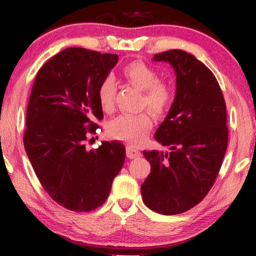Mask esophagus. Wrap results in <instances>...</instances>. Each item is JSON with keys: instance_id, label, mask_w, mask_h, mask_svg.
Returning <instances> with one entry per match:
<instances>
[{"instance_id": "esophagus-1", "label": "esophagus", "mask_w": 256, "mask_h": 256, "mask_svg": "<svg viewBox=\"0 0 256 256\" xmlns=\"http://www.w3.org/2000/svg\"><path fill=\"white\" fill-rule=\"evenodd\" d=\"M130 157H134V156H130Z\"/></svg>"}]
</instances>
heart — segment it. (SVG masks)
<instances>
[{
  "instance_id": "1",
  "label": "heart",
  "mask_w": 256,
  "mask_h": 256,
  "mask_svg": "<svg viewBox=\"0 0 256 256\" xmlns=\"http://www.w3.org/2000/svg\"><path fill=\"white\" fill-rule=\"evenodd\" d=\"M114 134L128 143H136L144 138V132L132 118H122L114 127Z\"/></svg>"
}]
</instances>
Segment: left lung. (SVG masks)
<instances>
[{
	"mask_svg": "<svg viewBox=\"0 0 256 256\" xmlns=\"http://www.w3.org/2000/svg\"><path fill=\"white\" fill-rule=\"evenodd\" d=\"M118 60V54L65 48L42 66L31 90L26 152L44 190L71 211L102 205L124 163L121 142L85 144L87 132L99 128L94 118H104L100 90Z\"/></svg>",
	"mask_w": 256,
	"mask_h": 256,
	"instance_id": "left-lung-1",
	"label": "left lung"
}]
</instances>
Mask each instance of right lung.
<instances>
[{"mask_svg":"<svg viewBox=\"0 0 256 256\" xmlns=\"http://www.w3.org/2000/svg\"><path fill=\"white\" fill-rule=\"evenodd\" d=\"M176 74V93L155 140L146 152L152 170L141 185L143 202L164 216L183 213L208 194L227 149L226 104L216 76L194 56L169 50L154 56Z\"/></svg>","mask_w":256,"mask_h":256,"instance_id":"1","label":"right lung"}]
</instances>
